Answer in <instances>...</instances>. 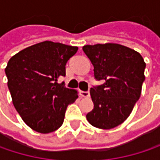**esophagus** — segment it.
Listing matches in <instances>:
<instances>
[{"instance_id": "34e87169", "label": "esophagus", "mask_w": 160, "mask_h": 160, "mask_svg": "<svg viewBox=\"0 0 160 160\" xmlns=\"http://www.w3.org/2000/svg\"><path fill=\"white\" fill-rule=\"evenodd\" d=\"M80 95H81L82 97L87 98V97L90 96V92H89V91H81V92H80Z\"/></svg>"}]
</instances>
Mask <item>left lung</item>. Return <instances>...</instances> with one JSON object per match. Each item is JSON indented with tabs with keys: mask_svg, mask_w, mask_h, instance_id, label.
<instances>
[{
	"mask_svg": "<svg viewBox=\"0 0 160 160\" xmlns=\"http://www.w3.org/2000/svg\"><path fill=\"white\" fill-rule=\"evenodd\" d=\"M82 50L93 66L94 79L104 82L90 90L93 109L87 120L99 129L115 128L127 119L140 98L145 63L139 52L117 43L85 45Z\"/></svg>",
	"mask_w": 160,
	"mask_h": 160,
	"instance_id": "1",
	"label": "left lung"
}]
</instances>
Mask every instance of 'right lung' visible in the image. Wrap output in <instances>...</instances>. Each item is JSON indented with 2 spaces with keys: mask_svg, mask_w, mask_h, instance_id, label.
I'll return each instance as SVG.
<instances>
[{
  "mask_svg": "<svg viewBox=\"0 0 160 160\" xmlns=\"http://www.w3.org/2000/svg\"><path fill=\"white\" fill-rule=\"evenodd\" d=\"M77 51L76 46L46 41L20 51L8 61L5 74L14 107L32 130L41 133L57 130L68 106L78 98L77 91L58 83Z\"/></svg>",
  "mask_w": 160,
  "mask_h": 160,
  "instance_id": "1",
  "label": "right lung"
}]
</instances>
